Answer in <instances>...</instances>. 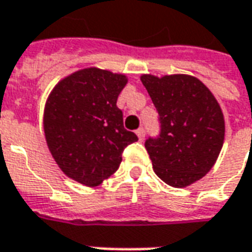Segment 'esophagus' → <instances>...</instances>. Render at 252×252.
I'll use <instances>...</instances> for the list:
<instances>
[{
    "label": "esophagus",
    "mask_w": 252,
    "mask_h": 252,
    "mask_svg": "<svg viewBox=\"0 0 252 252\" xmlns=\"http://www.w3.org/2000/svg\"><path fill=\"white\" fill-rule=\"evenodd\" d=\"M136 135L137 137H139V140H144V135H146V132H144L143 128H139V129L136 131Z\"/></svg>",
    "instance_id": "esophagus-1"
}]
</instances>
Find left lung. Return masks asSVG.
Segmentation results:
<instances>
[{"mask_svg":"<svg viewBox=\"0 0 252 252\" xmlns=\"http://www.w3.org/2000/svg\"><path fill=\"white\" fill-rule=\"evenodd\" d=\"M140 79L162 126L158 139L146 142L155 174L173 188L200 181L215 166L224 144L225 121L216 97L188 74H142Z\"/></svg>","mask_w":252,"mask_h":252,"instance_id":"obj_1","label":"left lung"}]
</instances>
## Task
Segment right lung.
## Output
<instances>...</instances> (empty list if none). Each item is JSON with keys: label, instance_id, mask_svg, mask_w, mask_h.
I'll list each match as a JSON object with an SVG mask.
<instances>
[{"label": "right lung", "instance_id": "right-lung-1", "mask_svg": "<svg viewBox=\"0 0 252 252\" xmlns=\"http://www.w3.org/2000/svg\"><path fill=\"white\" fill-rule=\"evenodd\" d=\"M126 82V74L86 67L61 79L47 97V146L59 169L78 184L93 188L109 178L123 150L137 140L116 105Z\"/></svg>", "mask_w": 252, "mask_h": 252}]
</instances>
